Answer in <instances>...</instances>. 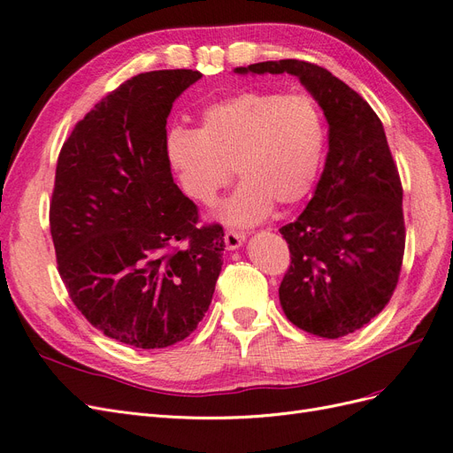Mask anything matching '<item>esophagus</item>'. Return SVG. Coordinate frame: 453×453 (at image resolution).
Segmentation results:
<instances>
[{
	"mask_svg": "<svg viewBox=\"0 0 453 453\" xmlns=\"http://www.w3.org/2000/svg\"><path fill=\"white\" fill-rule=\"evenodd\" d=\"M244 239H246L244 233L242 231H235V229L226 231V235H224V242H226L227 250H235V248H239L244 242Z\"/></svg>",
	"mask_w": 453,
	"mask_h": 453,
	"instance_id": "1",
	"label": "esophagus"
}]
</instances>
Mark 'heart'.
Returning <instances> with one entry per match:
<instances>
[{
  "mask_svg": "<svg viewBox=\"0 0 453 453\" xmlns=\"http://www.w3.org/2000/svg\"><path fill=\"white\" fill-rule=\"evenodd\" d=\"M326 152V122L304 94L241 92L209 105L199 127H173L167 156L180 189L199 205H212L233 174L237 192L218 209L231 226L267 218L279 203L294 207L312 192Z\"/></svg>",
  "mask_w": 453,
  "mask_h": 453,
  "instance_id": "1",
  "label": "heart"
}]
</instances>
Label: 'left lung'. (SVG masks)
Listing matches in <instances>:
<instances>
[{"label":"left lung","instance_id":"obj_1","mask_svg":"<svg viewBox=\"0 0 453 453\" xmlns=\"http://www.w3.org/2000/svg\"><path fill=\"white\" fill-rule=\"evenodd\" d=\"M235 71L296 75L324 109L326 167L309 205L280 227L291 261L279 296L299 329L344 337L384 311L403 265V186L384 126L367 101L316 64L279 60Z\"/></svg>","mask_w":453,"mask_h":453}]
</instances>
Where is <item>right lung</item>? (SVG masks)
I'll return each mask as SVG.
<instances>
[{
    "instance_id": "add662e5",
    "label": "right lung",
    "mask_w": 453,
    "mask_h": 453,
    "mask_svg": "<svg viewBox=\"0 0 453 453\" xmlns=\"http://www.w3.org/2000/svg\"><path fill=\"white\" fill-rule=\"evenodd\" d=\"M199 79L192 69L131 77L77 122L58 156L49 212L58 273L96 329L135 348L192 334L224 264V227L197 226L167 156L173 101Z\"/></svg>"
}]
</instances>
